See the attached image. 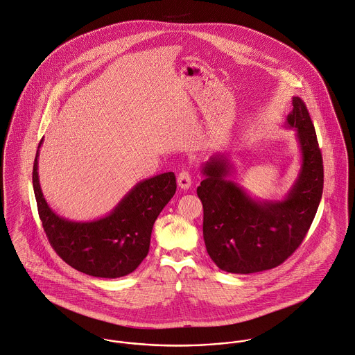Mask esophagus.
<instances>
[{
  "label": "esophagus",
  "mask_w": 355,
  "mask_h": 355,
  "mask_svg": "<svg viewBox=\"0 0 355 355\" xmlns=\"http://www.w3.org/2000/svg\"><path fill=\"white\" fill-rule=\"evenodd\" d=\"M191 175L187 171H183L178 176V184L182 190H189L191 187Z\"/></svg>",
  "instance_id": "34e87169"
}]
</instances>
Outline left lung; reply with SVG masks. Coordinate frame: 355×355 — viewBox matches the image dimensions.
<instances>
[{
    "mask_svg": "<svg viewBox=\"0 0 355 355\" xmlns=\"http://www.w3.org/2000/svg\"><path fill=\"white\" fill-rule=\"evenodd\" d=\"M292 106L284 126L296 132L300 169L284 198L252 197L230 179L234 164L227 153L212 155L201 168L197 194L204 207V241L223 271L252 274L279 266L314 220L324 189L322 155L306 105L293 96Z\"/></svg>",
    "mask_w": 355,
    "mask_h": 355,
    "instance_id": "8db88e82",
    "label": "left lung"
}]
</instances>
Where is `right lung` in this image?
Here are the masks:
<instances>
[{
	"mask_svg": "<svg viewBox=\"0 0 355 355\" xmlns=\"http://www.w3.org/2000/svg\"><path fill=\"white\" fill-rule=\"evenodd\" d=\"M33 187L42 227L56 253L73 268L99 278H119L137 268L148 253L155 219L176 191L173 172L136 183L103 218L77 222L59 216L46 202L38 176L40 147Z\"/></svg>",
	"mask_w": 355,
	"mask_h": 355,
	"instance_id": "1",
	"label": "right lung"
}]
</instances>
